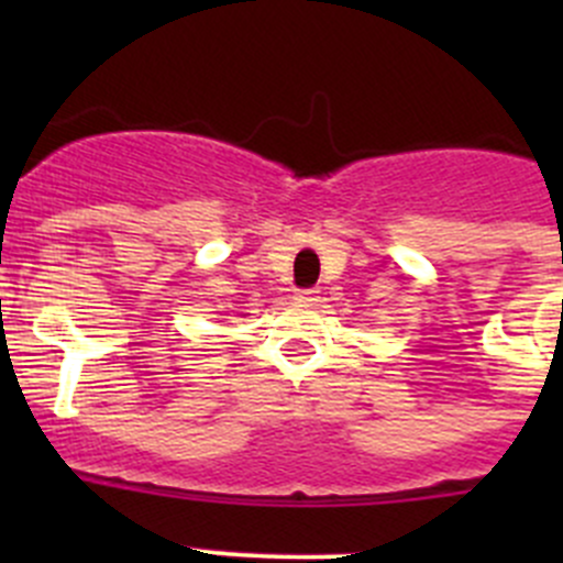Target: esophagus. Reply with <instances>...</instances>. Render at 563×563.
Returning <instances> with one entry per match:
<instances>
[{
	"mask_svg": "<svg viewBox=\"0 0 563 563\" xmlns=\"http://www.w3.org/2000/svg\"><path fill=\"white\" fill-rule=\"evenodd\" d=\"M297 299L299 305H316V302H321V291H318V288H302V291H297Z\"/></svg>",
	"mask_w": 563,
	"mask_h": 563,
	"instance_id": "obj_1",
	"label": "esophagus"
}]
</instances>
